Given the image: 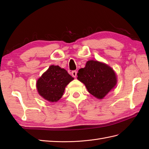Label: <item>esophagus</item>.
Segmentation results:
<instances>
[{"mask_svg": "<svg viewBox=\"0 0 149 149\" xmlns=\"http://www.w3.org/2000/svg\"><path fill=\"white\" fill-rule=\"evenodd\" d=\"M77 72L76 70H73L72 72V75L74 77H76V76H77Z\"/></svg>", "mask_w": 149, "mask_h": 149, "instance_id": "1", "label": "esophagus"}]
</instances>
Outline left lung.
Masks as SVG:
<instances>
[{
	"mask_svg": "<svg viewBox=\"0 0 149 149\" xmlns=\"http://www.w3.org/2000/svg\"><path fill=\"white\" fill-rule=\"evenodd\" d=\"M77 79L85 84L89 93L102 99L116 84V76L107 65L89 60L84 68L79 70Z\"/></svg>",
	"mask_w": 149,
	"mask_h": 149,
	"instance_id": "left-lung-1",
	"label": "left lung"
}]
</instances>
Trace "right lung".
Instances as JSON below:
<instances>
[{
  "instance_id": "add662e5",
  "label": "right lung",
  "mask_w": 149,
  "mask_h": 149,
  "mask_svg": "<svg viewBox=\"0 0 149 149\" xmlns=\"http://www.w3.org/2000/svg\"><path fill=\"white\" fill-rule=\"evenodd\" d=\"M73 79L64 68L51 65L38 80V92L45 100L56 102L63 96L66 86Z\"/></svg>"
}]
</instances>
